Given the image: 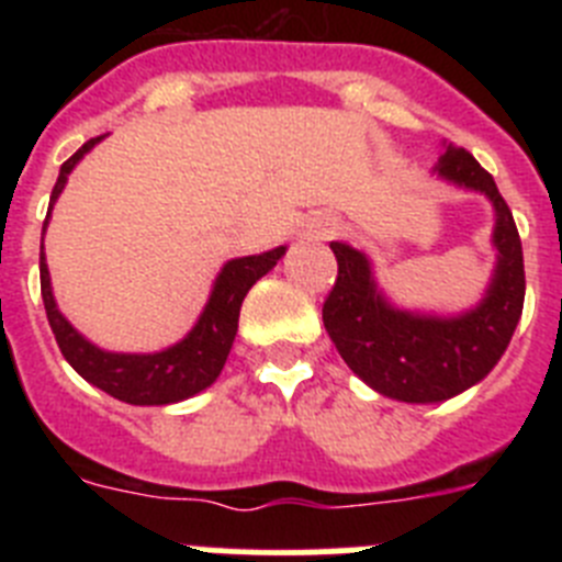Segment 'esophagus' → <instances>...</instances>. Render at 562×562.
<instances>
[{
    "label": "esophagus",
    "instance_id": "esophagus-1",
    "mask_svg": "<svg viewBox=\"0 0 562 562\" xmlns=\"http://www.w3.org/2000/svg\"><path fill=\"white\" fill-rule=\"evenodd\" d=\"M310 231H312V236H315V238H329L331 233L337 231V225L331 220H315L310 225Z\"/></svg>",
    "mask_w": 562,
    "mask_h": 562
}]
</instances>
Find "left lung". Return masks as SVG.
Masks as SVG:
<instances>
[{"label": "left lung", "instance_id": "obj_1", "mask_svg": "<svg viewBox=\"0 0 562 562\" xmlns=\"http://www.w3.org/2000/svg\"><path fill=\"white\" fill-rule=\"evenodd\" d=\"M430 173L493 205L495 267L479 304L459 315L396 306L376 284L371 258L346 241L329 245L337 281L324 304V326L346 366L376 394L411 405L445 402L484 380L513 340L526 295L518 227L493 177L456 146Z\"/></svg>", "mask_w": 562, "mask_h": 562}]
</instances>
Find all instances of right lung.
Segmentation results:
<instances>
[{"mask_svg":"<svg viewBox=\"0 0 562 562\" xmlns=\"http://www.w3.org/2000/svg\"><path fill=\"white\" fill-rule=\"evenodd\" d=\"M101 137L83 143L72 157L58 171L56 188L49 196V211L44 220V231L53 216V205L67 188V177L72 168L83 160V154H89ZM286 247H272L258 256H241L231 258L220 270L216 281L211 286L207 304L202 306L196 324L191 326L182 340L160 351H148V355H137V351H109L95 346L92 340L81 335L76 326L69 324L61 315L53 295V284H49L47 258H44L42 245V297L44 310H47L49 329L56 335L58 349H61L64 360L95 389L106 391L114 400L128 402V405H173L188 396H196L200 391L211 389L216 376L225 369V360L231 355V346L236 340L238 329V312H241V301L256 284L258 278H265L272 267L281 261Z\"/></svg>","mask_w":562,"mask_h":562,"instance_id":"right-lung-1","label":"right lung"}]
</instances>
